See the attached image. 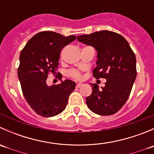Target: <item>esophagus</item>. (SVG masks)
<instances>
[{
    "instance_id": "esophagus-1",
    "label": "esophagus",
    "mask_w": 154,
    "mask_h": 154,
    "mask_svg": "<svg viewBox=\"0 0 154 154\" xmlns=\"http://www.w3.org/2000/svg\"><path fill=\"white\" fill-rule=\"evenodd\" d=\"M83 86V83H77L76 86H77V88H80V87H82Z\"/></svg>"
}]
</instances>
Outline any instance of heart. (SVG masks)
<instances>
[{
	"mask_svg": "<svg viewBox=\"0 0 154 154\" xmlns=\"http://www.w3.org/2000/svg\"><path fill=\"white\" fill-rule=\"evenodd\" d=\"M68 74H69L70 77H71L72 78L78 79V80L79 79H81L82 77L81 74H80L78 71H77V70H70V71H68Z\"/></svg>",
	"mask_w": 154,
	"mask_h": 154,
	"instance_id": "obj_1",
	"label": "heart"
}]
</instances>
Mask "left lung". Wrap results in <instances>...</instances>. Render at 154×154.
<instances>
[{"instance_id": "1", "label": "left lung", "mask_w": 154, "mask_h": 154, "mask_svg": "<svg viewBox=\"0 0 154 154\" xmlns=\"http://www.w3.org/2000/svg\"><path fill=\"white\" fill-rule=\"evenodd\" d=\"M77 40L91 45L97 51L93 76L105 78V86L91 84L92 92L86 97V104L93 112L110 116L125 105L136 80V60L127 40L112 31L102 30L77 36Z\"/></svg>"}]
</instances>
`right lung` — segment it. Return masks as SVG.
<instances>
[{
    "instance_id": "add662e5",
    "label": "right lung",
    "mask_w": 154,
    "mask_h": 154,
    "mask_svg": "<svg viewBox=\"0 0 154 154\" xmlns=\"http://www.w3.org/2000/svg\"><path fill=\"white\" fill-rule=\"evenodd\" d=\"M76 39L52 31L35 34L20 54L18 79L26 100L31 108L43 117H53L66 109L76 83L70 80L48 86L49 73L55 74L62 49ZM59 74V73H57Z\"/></svg>"
}]
</instances>
